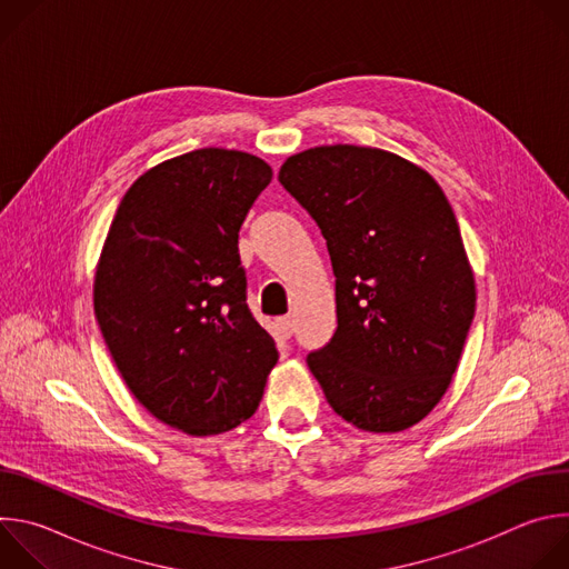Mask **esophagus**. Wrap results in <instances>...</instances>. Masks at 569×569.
Returning <instances> with one entry per match:
<instances>
[{
    "mask_svg": "<svg viewBox=\"0 0 569 569\" xmlns=\"http://www.w3.org/2000/svg\"><path fill=\"white\" fill-rule=\"evenodd\" d=\"M277 327H279V331H281L283 338H290V336L295 333V319H292V317H281V319L277 321Z\"/></svg>",
    "mask_w": 569,
    "mask_h": 569,
    "instance_id": "obj_1",
    "label": "esophagus"
}]
</instances>
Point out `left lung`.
<instances>
[{
	"label": "left lung",
	"instance_id": "obj_1",
	"mask_svg": "<svg viewBox=\"0 0 569 569\" xmlns=\"http://www.w3.org/2000/svg\"><path fill=\"white\" fill-rule=\"evenodd\" d=\"M283 189L327 238L338 329L306 362L331 408L367 432H400L446 393L475 317L455 211L412 161L367 146L297 152Z\"/></svg>",
	"mask_w": 569,
	"mask_h": 569
}]
</instances>
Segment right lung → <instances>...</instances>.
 Returning <instances> with one entry per match:
<instances>
[{
    "label": "right lung",
    "instance_id": "1",
    "mask_svg": "<svg viewBox=\"0 0 569 569\" xmlns=\"http://www.w3.org/2000/svg\"><path fill=\"white\" fill-rule=\"evenodd\" d=\"M270 180L240 150L161 161L126 191L97 266L94 312L121 378L154 419L193 437L248 421L279 360L238 257Z\"/></svg>",
    "mask_w": 569,
    "mask_h": 569
}]
</instances>
